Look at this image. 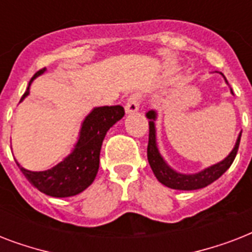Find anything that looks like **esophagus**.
Returning <instances> with one entry per match:
<instances>
[{"label":"esophagus","instance_id":"obj_1","mask_svg":"<svg viewBox=\"0 0 252 252\" xmlns=\"http://www.w3.org/2000/svg\"><path fill=\"white\" fill-rule=\"evenodd\" d=\"M140 103H141V94L140 93H133L129 98L126 99V111L128 114L136 112L138 110V107H140Z\"/></svg>","mask_w":252,"mask_h":252}]
</instances>
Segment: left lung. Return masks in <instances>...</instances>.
Segmentation results:
<instances>
[{
	"label": "left lung",
	"instance_id": "8db88e82",
	"mask_svg": "<svg viewBox=\"0 0 252 252\" xmlns=\"http://www.w3.org/2000/svg\"><path fill=\"white\" fill-rule=\"evenodd\" d=\"M149 122V144H148V161L153 170L154 175L163 186L172 189H184V191H191V189H199L204 188L217 180L227 168L230 167L233 161L235 159L237 152H238L239 142H241V134H239L237 144L234 149L231 150V153L227 156L223 161H221L217 165H213L211 167L205 168L204 171H200L193 175H184V174H178L172 168L168 167L161 157V154L158 152L157 145H156V129H154V122L156 120V112L149 111L146 114Z\"/></svg>",
	"mask_w": 252,
	"mask_h": 252
}]
</instances>
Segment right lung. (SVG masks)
I'll return each instance as SVG.
<instances>
[{"label": "right lung", "instance_id": "right-lung-1", "mask_svg": "<svg viewBox=\"0 0 252 252\" xmlns=\"http://www.w3.org/2000/svg\"><path fill=\"white\" fill-rule=\"evenodd\" d=\"M44 70L45 68H43L33 74L21 100H23L26 95H29L30 85L33 78L40 76ZM124 114L126 112L122 106L94 108L82 124L76 149L64 161L47 171H29L19 165L18 167L21 168L30 183L45 195L53 197H68L80 193L94 182L96 176L99 168V154L107 130L120 120Z\"/></svg>", "mask_w": 252, "mask_h": 252}]
</instances>
